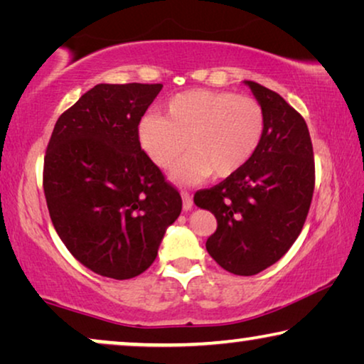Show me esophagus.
<instances>
[{
	"label": "esophagus",
	"mask_w": 364,
	"mask_h": 364,
	"mask_svg": "<svg viewBox=\"0 0 364 364\" xmlns=\"http://www.w3.org/2000/svg\"><path fill=\"white\" fill-rule=\"evenodd\" d=\"M182 196V207H183V210H192V207H193V200H192V196L188 192H182L181 193Z\"/></svg>",
	"instance_id": "1"
}]
</instances>
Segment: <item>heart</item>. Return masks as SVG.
Returning <instances> with one entry per match:
<instances>
[{"label": "heart", "instance_id": "obj_1", "mask_svg": "<svg viewBox=\"0 0 364 364\" xmlns=\"http://www.w3.org/2000/svg\"><path fill=\"white\" fill-rule=\"evenodd\" d=\"M265 132V112L257 99L230 91L191 89L166 102V117L147 112L137 124V141L154 166L172 171L177 183L228 177L250 161Z\"/></svg>", "mask_w": 364, "mask_h": 364}]
</instances>
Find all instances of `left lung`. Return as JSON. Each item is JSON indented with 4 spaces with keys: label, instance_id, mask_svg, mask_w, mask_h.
Wrapping results in <instances>:
<instances>
[{
    "label": "left lung",
    "instance_id": "8db88e82",
    "mask_svg": "<svg viewBox=\"0 0 364 364\" xmlns=\"http://www.w3.org/2000/svg\"><path fill=\"white\" fill-rule=\"evenodd\" d=\"M265 112L260 146L242 168L198 191L217 230L207 252L223 270L250 277L280 260L300 235L315 188V159L306 122L280 94L243 81Z\"/></svg>",
    "mask_w": 364,
    "mask_h": 364
}]
</instances>
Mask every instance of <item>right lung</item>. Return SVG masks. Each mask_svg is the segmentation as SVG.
<instances>
[{"label":"right lung","mask_w":364,"mask_h":364,"mask_svg":"<svg viewBox=\"0 0 364 364\" xmlns=\"http://www.w3.org/2000/svg\"><path fill=\"white\" fill-rule=\"evenodd\" d=\"M162 84H97L58 119L43 187L59 238L114 280L152 265L182 198L139 146L137 124Z\"/></svg>","instance_id":"add662e5"}]
</instances>
